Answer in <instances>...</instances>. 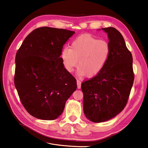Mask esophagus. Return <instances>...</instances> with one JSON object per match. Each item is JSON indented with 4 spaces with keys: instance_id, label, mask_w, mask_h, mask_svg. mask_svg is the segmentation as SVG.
Listing matches in <instances>:
<instances>
[{
    "instance_id": "1",
    "label": "esophagus",
    "mask_w": 148,
    "mask_h": 148,
    "mask_svg": "<svg viewBox=\"0 0 148 148\" xmlns=\"http://www.w3.org/2000/svg\"><path fill=\"white\" fill-rule=\"evenodd\" d=\"M77 88H78V89H80V88H81L82 83H81V82L79 81V79H77Z\"/></svg>"
}]
</instances>
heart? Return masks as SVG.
Returning <instances> with one entry per match:
<instances>
[{
  "label": "heart",
  "mask_w": 148,
  "mask_h": 148,
  "mask_svg": "<svg viewBox=\"0 0 148 148\" xmlns=\"http://www.w3.org/2000/svg\"><path fill=\"white\" fill-rule=\"evenodd\" d=\"M110 46L104 40L98 39L89 34L76 38L70 48L64 47L61 57L65 70L71 72L78 64L79 75L91 78L99 73L106 65L110 56Z\"/></svg>",
  "instance_id": "1"
}]
</instances>
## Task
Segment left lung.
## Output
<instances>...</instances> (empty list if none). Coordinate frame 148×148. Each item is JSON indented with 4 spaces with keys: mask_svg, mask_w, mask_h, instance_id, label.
<instances>
[{
    "mask_svg": "<svg viewBox=\"0 0 148 148\" xmlns=\"http://www.w3.org/2000/svg\"><path fill=\"white\" fill-rule=\"evenodd\" d=\"M109 39L110 56L103 69L82 84L83 110L93 122H102L118 115L126 106L134 78L133 57L119 31L102 28Z\"/></svg>",
    "mask_w": 148,
    "mask_h": 148,
    "instance_id": "1",
    "label": "left lung"
}]
</instances>
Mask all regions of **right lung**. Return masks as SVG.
Wrapping results in <instances>:
<instances>
[{
    "instance_id": "obj_1",
    "label": "right lung",
    "mask_w": 148,
    "mask_h": 148,
    "mask_svg": "<svg viewBox=\"0 0 148 148\" xmlns=\"http://www.w3.org/2000/svg\"><path fill=\"white\" fill-rule=\"evenodd\" d=\"M74 31L51 27L35 29L26 37L15 57L14 83L20 101L33 117L57 119L77 88L60 58Z\"/></svg>"
}]
</instances>
